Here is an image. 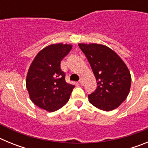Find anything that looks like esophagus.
<instances>
[{
  "instance_id": "obj_1",
  "label": "esophagus",
  "mask_w": 148,
  "mask_h": 148,
  "mask_svg": "<svg viewBox=\"0 0 148 148\" xmlns=\"http://www.w3.org/2000/svg\"><path fill=\"white\" fill-rule=\"evenodd\" d=\"M79 84H80L81 85H83L84 84V81L82 78H80V80H79Z\"/></svg>"
}]
</instances>
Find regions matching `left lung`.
Listing matches in <instances>:
<instances>
[{"instance_id": "obj_1", "label": "left lung", "mask_w": 148, "mask_h": 148, "mask_svg": "<svg viewBox=\"0 0 148 148\" xmlns=\"http://www.w3.org/2000/svg\"><path fill=\"white\" fill-rule=\"evenodd\" d=\"M78 47L87 57L97 82V88L88 95L89 101L104 111L119 107L131 85V75L125 63L105 45L82 43Z\"/></svg>"}]
</instances>
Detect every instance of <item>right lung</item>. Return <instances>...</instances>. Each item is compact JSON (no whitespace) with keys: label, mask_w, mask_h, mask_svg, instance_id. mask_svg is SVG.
<instances>
[{"label":"right lung","mask_w":148,"mask_h":148,"mask_svg":"<svg viewBox=\"0 0 148 148\" xmlns=\"http://www.w3.org/2000/svg\"><path fill=\"white\" fill-rule=\"evenodd\" d=\"M73 46L59 43L44 47L29 68L26 86L29 98L38 108L54 112L67 103L75 86L66 83L61 61Z\"/></svg>","instance_id":"add662e5"}]
</instances>
